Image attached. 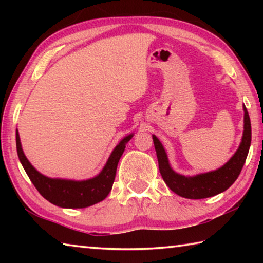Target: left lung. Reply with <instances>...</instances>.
<instances>
[{
	"instance_id": "left-lung-1",
	"label": "left lung",
	"mask_w": 263,
	"mask_h": 263,
	"mask_svg": "<svg viewBox=\"0 0 263 263\" xmlns=\"http://www.w3.org/2000/svg\"><path fill=\"white\" fill-rule=\"evenodd\" d=\"M243 133L239 148L224 166L217 171L204 173L195 176H183L173 171L169 164L166 151L157 137L153 136L154 147L157 151L160 174L163 181L181 197L190 199H201L212 197L229 189L238 179V176L246 161L249 146L252 140V127L248 111L243 105Z\"/></svg>"
}]
</instances>
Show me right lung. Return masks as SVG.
Returning <instances> with one entry per match:
<instances>
[{"mask_svg":"<svg viewBox=\"0 0 263 263\" xmlns=\"http://www.w3.org/2000/svg\"><path fill=\"white\" fill-rule=\"evenodd\" d=\"M133 135L126 136L116 146L99 175L86 181L51 179L39 173L29 162L22 149L18 131H16V147L20 161L35 189L48 202L60 208L82 209L99 203L109 195L112 188L119 159L125 145Z\"/></svg>","mask_w":263,"mask_h":263,"instance_id":"obj_1","label":"right lung"}]
</instances>
